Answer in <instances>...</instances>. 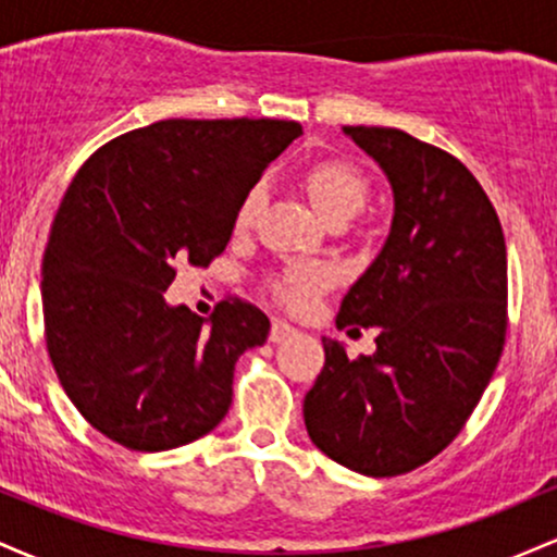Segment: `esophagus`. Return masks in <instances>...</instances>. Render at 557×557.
I'll return each instance as SVG.
<instances>
[{"label":"esophagus","instance_id":"obj_1","mask_svg":"<svg viewBox=\"0 0 557 557\" xmlns=\"http://www.w3.org/2000/svg\"><path fill=\"white\" fill-rule=\"evenodd\" d=\"M293 335H296V327H290V324L280 322V319H277V322L272 324L270 341H272V343H285L287 337H293Z\"/></svg>","mask_w":557,"mask_h":557}]
</instances>
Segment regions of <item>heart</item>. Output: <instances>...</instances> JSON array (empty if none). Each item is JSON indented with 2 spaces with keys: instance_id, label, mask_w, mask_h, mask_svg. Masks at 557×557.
Wrapping results in <instances>:
<instances>
[{
  "instance_id": "obj_1",
  "label": "heart",
  "mask_w": 557,
  "mask_h": 557,
  "mask_svg": "<svg viewBox=\"0 0 557 557\" xmlns=\"http://www.w3.org/2000/svg\"><path fill=\"white\" fill-rule=\"evenodd\" d=\"M304 188L309 194L311 203L324 220H350L359 209L367 203L369 198V183L361 175V170L356 164L345 162V159H319L311 162L304 170ZM261 201V188L246 190L240 207H238V227L251 222L253 212H257ZM330 283V272L319 264H296L283 274V280L277 283L280 298L285 300L293 309H304L314 300L319 293L324 290V285Z\"/></svg>"
}]
</instances>
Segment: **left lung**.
<instances>
[{
    "label": "left lung",
    "mask_w": 557,
    "mask_h": 557,
    "mask_svg": "<svg viewBox=\"0 0 557 557\" xmlns=\"http://www.w3.org/2000/svg\"><path fill=\"white\" fill-rule=\"evenodd\" d=\"M393 190L385 246L341 304L337 327H376L372 356L322 337L304 398L311 443L345 469L395 476L463 430L505 343L508 259L500 220L456 157L395 127L345 125Z\"/></svg>",
    "instance_id": "left-lung-1"
}]
</instances>
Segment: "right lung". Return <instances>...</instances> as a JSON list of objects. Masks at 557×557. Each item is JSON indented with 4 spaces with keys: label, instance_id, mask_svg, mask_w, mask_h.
I'll list each match as a JSON object with an SVG mask.
<instances>
[{
    "label": "right lung",
    "instance_id": "add662e5",
    "mask_svg": "<svg viewBox=\"0 0 557 557\" xmlns=\"http://www.w3.org/2000/svg\"><path fill=\"white\" fill-rule=\"evenodd\" d=\"M293 120H162L101 146L57 209L41 267L49 359L83 419L131 450L203 437L233 403L235 361L270 319H209L164 298L177 264L225 251L248 188L300 136Z\"/></svg>",
    "mask_w": 557,
    "mask_h": 557
}]
</instances>
